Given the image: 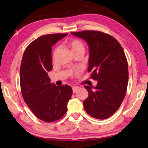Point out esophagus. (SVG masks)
<instances>
[{"mask_svg": "<svg viewBox=\"0 0 148 148\" xmlns=\"http://www.w3.org/2000/svg\"><path fill=\"white\" fill-rule=\"evenodd\" d=\"M78 89H79V87H77V86H74L73 87H72V91H73V93H74V92H76Z\"/></svg>", "mask_w": 148, "mask_h": 148, "instance_id": "34e87169", "label": "esophagus"}]
</instances>
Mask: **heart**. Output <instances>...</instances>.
<instances>
[{
	"label": "heart",
	"instance_id": "obj_1",
	"mask_svg": "<svg viewBox=\"0 0 148 148\" xmlns=\"http://www.w3.org/2000/svg\"><path fill=\"white\" fill-rule=\"evenodd\" d=\"M68 45L71 48L72 51L73 52L74 56L77 53H84V51H85L84 45L83 44V42L80 40L77 39V38H73V39L70 40L68 42ZM58 51H59V47H56V48L54 49L53 53V58L56 57Z\"/></svg>",
	"mask_w": 148,
	"mask_h": 148
}]
</instances>
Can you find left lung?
<instances>
[{"instance_id":"8db88e82","label":"left lung","mask_w":148,"mask_h":148,"mask_svg":"<svg viewBox=\"0 0 148 148\" xmlns=\"http://www.w3.org/2000/svg\"><path fill=\"white\" fill-rule=\"evenodd\" d=\"M89 46L88 71L97 80L96 87L85 86L88 97L84 101L86 112L96 119L108 118L121 106L127 92L128 63L119 42L111 35L97 31L71 32Z\"/></svg>"}]
</instances>
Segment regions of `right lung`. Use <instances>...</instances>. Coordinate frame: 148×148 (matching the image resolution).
Here are the masks:
<instances>
[{"mask_svg": "<svg viewBox=\"0 0 148 148\" xmlns=\"http://www.w3.org/2000/svg\"><path fill=\"white\" fill-rule=\"evenodd\" d=\"M67 34H46L34 40L25 50L20 67L24 101L35 116L47 123L63 117L72 95L68 85L59 87L50 83L47 74L53 68L52 46Z\"/></svg>", "mask_w": 148, "mask_h": 148, "instance_id": "obj_1", "label": "right lung"}]
</instances>
